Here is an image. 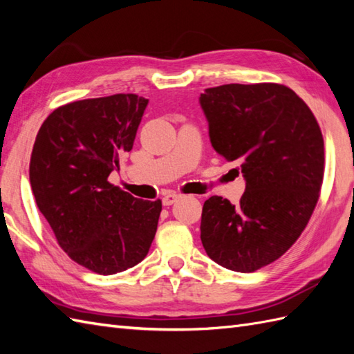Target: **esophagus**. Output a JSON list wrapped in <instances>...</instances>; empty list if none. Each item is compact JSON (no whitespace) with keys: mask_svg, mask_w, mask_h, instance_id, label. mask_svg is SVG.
I'll return each instance as SVG.
<instances>
[{"mask_svg":"<svg viewBox=\"0 0 354 354\" xmlns=\"http://www.w3.org/2000/svg\"><path fill=\"white\" fill-rule=\"evenodd\" d=\"M179 198H181V194H179V193H176V192H169V193H165L164 196H162V204H164L165 207H169V205L173 204V202H176Z\"/></svg>","mask_w":354,"mask_h":354,"instance_id":"esophagus-1","label":"esophagus"}]
</instances>
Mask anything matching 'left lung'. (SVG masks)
<instances>
[{
  "mask_svg": "<svg viewBox=\"0 0 354 354\" xmlns=\"http://www.w3.org/2000/svg\"><path fill=\"white\" fill-rule=\"evenodd\" d=\"M209 141L237 162L246 190L237 205L212 196L201 219L208 257L236 272L280 259L310 221L324 178V140L313 112L280 84L205 89Z\"/></svg>",
  "mask_w": 354,
  "mask_h": 354,
  "instance_id": "obj_1",
  "label": "left lung"
}]
</instances>
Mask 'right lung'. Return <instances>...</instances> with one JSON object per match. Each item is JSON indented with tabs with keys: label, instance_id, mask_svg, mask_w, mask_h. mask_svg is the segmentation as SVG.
Instances as JSON below:
<instances>
[{
	"label": "right lung",
	"instance_id": "right-lung-1",
	"mask_svg": "<svg viewBox=\"0 0 354 354\" xmlns=\"http://www.w3.org/2000/svg\"><path fill=\"white\" fill-rule=\"evenodd\" d=\"M149 100L114 94L59 106L30 158L36 205L68 257L100 275L132 268L153 242L161 199L142 201L108 181L131 152Z\"/></svg>",
	"mask_w": 354,
	"mask_h": 354
}]
</instances>
